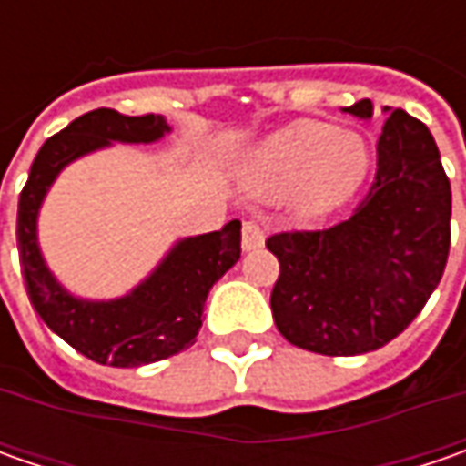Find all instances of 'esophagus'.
<instances>
[{
  "mask_svg": "<svg viewBox=\"0 0 466 466\" xmlns=\"http://www.w3.org/2000/svg\"><path fill=\"white\" fill-rule=\"evenodd\" d=\"M261 243H264V230H261V225L254 223V220H246L241 228L243 251H254V248H259Z\"/></svg>",
  "mask_w": 466,
  "mask_h": 466,
  "instance_id": "1",
  "label": "esophagus"
}]
</instances>
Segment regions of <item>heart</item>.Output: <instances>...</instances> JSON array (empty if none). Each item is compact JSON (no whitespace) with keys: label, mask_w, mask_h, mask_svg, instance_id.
<instances>
[{"label":"heart","mask_w":466,"mask_h":466,"mask_svg":"<svg viewBox=\"0 0 466 466\" xmlns=\"http://www.w3.org/2000/svg\"><path fill=\"white\" fill-rule=\"evenodd\" d=\"M368 168L370 147L363 137L321 121H300L261 145L251 184L267 197L298 194L306 209H329L348 202Z\"/></svg>","instance_id":"1"}]
</instances>
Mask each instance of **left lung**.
<instances>
[{"mask_svg":"<svg viewBox=\"0 0 466 466\" xmlns=\"http://www.w3.org/2000/svg\"><path fill=\"white\" fill-rule=\"evenodd\" d=\"M345 114L373 116L358 100ZM379 135L376 178L348 220L267 238L278 257L272 316L279 334L319 355H360L402 334L439 288L451 246V184L436 139L407 111Z\"/></svg>","mask_w":466,"mask_h":466,"instance_id":"8db88e82","label":"left lung"}]
</instances>
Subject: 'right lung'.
Wrapping results in <instances>:
<instances>
[{"mask_svg":"<svg viewBox=\"0 0 466 466\" xmlns=\"http://www.w3.org/2000/svg\"><path fill=\"white\" fill-rule=\"evenodd\" d=\"M170 132L163 116H124L98 108L75 118L38 150L17 205V248L33 309L85 358L137 368L194 345L209 288L241 259V223L173 243L163 261L127 296L90 300L72 296L48 269L38 246V212L56 176L82 155L114 142L150 145Z\"/></svg>","mask_w":466,"mask_h":466,"instance_id":"right-lung-1","label":"right lung"}]
</instances>
